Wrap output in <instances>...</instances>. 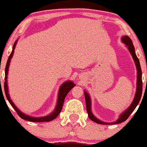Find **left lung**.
I'll return each mask as SVG.
<instances>
[{
	"mask_svg": "<svg viewBox=\"0 0 147 147\" xmlns=\"http://www.w3.org/2000/svg\"><path fill=\"white\" fill-rule=\"evenodd\" d=\"M121 41L122 43H124L126 47L129 50V53L132 56L134 61L135 66H136V71H137V76H136V93H135L134 98L133 101H132L131 105L128 107L127 109L125 110L123 112L121 113L119 115V117L118 119L114 122H105V121H102L101 120L97 119L95 116L93 114V112L91 111V99L90 95L87 92L86 90H84V96H85V100H86V111L88 113V116L91 120H92L94 122L97 123H100V124H116V123H120L121 122L126 121L128 119V117L130 116L134 111V110L136 109L137 105L139 104V101L141 99L142 94V69H141L140 63H139V59L136 56V53H135V49L133 43H132L131 40L130 38L127 36H123L121 38Z\"/></svg>",
	"mask_w": 147,
	"mask_h": 147,
	"instance_id": "8db88e82",
	"label": "left lung"
}]
</instances>
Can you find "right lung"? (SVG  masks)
<instances>
[{"label": "right lung", "mask_w": 147, "mask_h": 147, "mask_svg": "<svg viewBox=\"0 0 147 147\" xmlns=\"http://www.w3.org/2000/svg\"><path fill=\"white\" fill-rule=\"evenodd\" d=\"M17 42H18V40H16V42L14 43L13 46L12 52H11V55H10L9 57H8V61H7L6 66H5L4 90H5V96H6L7 99H8V101H9V103L11 104V105L12 106L13 108L14 109H15V111H16L17 114H18V116H19L21 119H23L26 120V121H33V122H45V121H52V120L55 119L58 117V115L60 114L61 111L62 109V107H63V102H64V99L65 98H66V95H67L68 93L71 91V89L74 86H75L76 84H74L72 81H66L61 84V86L59 90V94H58L57 103H56V107H55L53 112L51 113V114H49V115L44 116V117H31V116H28L27 115V114L23 113L21 110L18 109V107L14 104V103L13 102L12 100L11 99L9 93H8V80H7L8 79V69H9L10 63H11V59H12L13 56L14 50H15V48L17 44Z\"/></svg>", "instance_id": "1"}]
</instances>
